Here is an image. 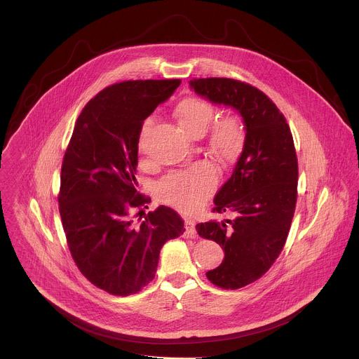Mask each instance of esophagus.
<instances>
[{"instance_id": "obj_1", "label": "esophagus", "mask_w": 359, "mask_h": 359, "mask_svg": "<svg viewBox=\"0 0 359 359\" xmlns=\"http://www.w3.org/2000/svg\"><path fill=\"white\" fill-rule=\"evenodd\" d=\"M195 225H196L195 219L185 218V229H187L185 235H187V238H191V239L196 238V228H195Z\"/></svg>"}]
</instances>
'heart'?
I'll list each match as a JSON object with an SVG mask.
<instances>
[{"label":"heart","instance_id":"obj_1","mask_svg":"<svg viewBox=\"0 0 359 359\" xmlns=\"http://www.w3.org/2000/svg\"><path fill=\"white\" fill-rule=\"evenodd\" d=\"M180 127L189 137L203 135L214 118L212 103L199 97H187L175 107ZM154 120L148 118L142 127V135L148 133ZM246 144V127L236 116L224 117L215 123L210 135V147L222 161H235ZM217 185V177L211 165L199 163L185 171H172L156 185L157 199L181 211L191 212L203 205Z\"/></svg>","mask_w":359,"mask_h":359}]
</instances>
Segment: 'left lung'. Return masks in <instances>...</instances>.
Wrapping results in <instances>:
<instances>
[{
  "instance_id": "left-lung-1",
  "label": "left lung",
  "mask_w": 359,
  "mask_h": 359,
  "mask_svg": "<svg viewBox=\"0 0 359 359\" xmlns=\"http://www.w3.org/2000/svg\"><path fill=\"white\" fill-rule=\"evenodd\" d=\"M189 84L210 102L236 109L246 127L243 152L214 198L212 211L232 218L196 225L199 236L217 242L225 253L207 279L235 290L259 279L283 250L297 202V154L285 116L256 87L225 77Z\"/></svg>"
}]
</instances>
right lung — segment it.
Here are the masks:
<instances>
[{
	"instance_id": "add662e5",
	"label": "right lung",
	"mask_w": 359,
	"mask_h": 359,
	"mask_svg": "<svg viewBox=\"0 0 359 359\" xmlns=\"http://www.w3.org/2000/svg\"><path fill=\"white\" fill-rule=\"evenodd\" d=\"M180 84L128 80L103 88L80 113L63 156L57 202L70 255L94 286L113 296L144 289L163 245L185 232L170 207L145 214L151 199L135 180L142 123Z\"/></svg>"
}]
</instances>
